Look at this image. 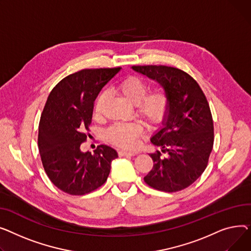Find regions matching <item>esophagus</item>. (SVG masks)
I'll return each instance as SVG.
<instances>
[{
	"mask_svg": "<svg viewBox=\"0 0 251 251\" xmlns=\"http://www.w3.org/2000/svg\"><path fill=\"white\" fill-rule=\"evenodd\" d=\"M119 155H120V156H135V155H137V152L121 150V151H119Z\"/></svg>",
	"mask_w": 251,
	"mask_h": 251,
	"instance_id": "obj_1",
	"label": "esophagus"
}]
</instances>
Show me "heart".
<instances>
[{"label": "heart", "mask_w": 251, "mask_h": 251, "mask_svg": "<svg viewBox=\"0 0 251 251\" xmlns=\"http://www.w3.org/2000/svg\"><path fill=\"white\" fill-rule=\"evenodd\" d=\"M119 90L130 103L134 104L137 113L149 124L156 125L164 119L168 109V96L162 89H157L151 93L148 91V85L140 77L130 76L117 85ZM108 99L107 92H102L95 103V115L101 117ZM143 130L138 123L117 124L112 126L106 132V138L112 144L123 148H134L137 139Z\"/></svg>", "instance_id": "heart-1"}]
</instances>
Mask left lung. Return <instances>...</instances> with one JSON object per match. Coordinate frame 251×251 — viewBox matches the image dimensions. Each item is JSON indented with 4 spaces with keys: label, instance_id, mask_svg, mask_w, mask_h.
<instances>
[{
    "label": "left lung",
    "instance_id": "8db88e82",
    "mask_svg": "<svg viewBox=\"0 0 251 251\" xmlns=\"http://www.w3.org/2000/svg\"><path fill=\"white\" fill-rule=\"evenodd\" d=\"M155 80L168 96L162 126L151 138L167 153L149 154L152 170L144 180L151 187L174 193L193 184L208 165L214 145V125L209 103L197 81L185 72L167 66H132Z\"/></svg>",
    "mask_w": 251,
    "mask_h": 251
}]
</instances>
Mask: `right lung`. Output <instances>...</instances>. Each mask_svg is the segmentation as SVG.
I'll use <instances>...</instances> for the list:
<instances>
[{"instance_id":"add662e5","label":"right lung","mask_w":251,"mask_h":251,"mask_svg":"<svg viewBox=\"0 0 251 251\" xmlns=\"http://www.w3.org/2000/svg\"><path fill=\"white\" fill-rule=\"evenodd\" d=\"M122 68L85 69L58 82L49 95L38 126V149L50 181L73 196H83L107 180L111 162L119 157L106 145L94 154L82 152L92 122L94 101Z\"/></svg>"}]
</instances>
